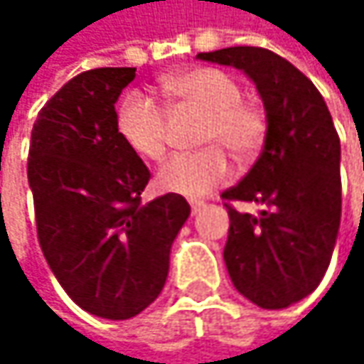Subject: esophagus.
<instances>
[{
    "instance_id": "1",
    "label": "esophagus",
    "mask_w": 364,
    "mask_h": 364,
    "mask_svg": "<svg viewBox=\"0 0 364 364\" xmlns=\"http://www.w3.org/2000/svg\"><path fill=\"white\" fill-rule=\"evenodd\" d=\"M189 204H191V215H198L204 208V202H198V200H191Z\"/></svg>"
}]
</instances>
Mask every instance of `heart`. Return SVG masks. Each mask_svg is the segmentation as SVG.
I'll use <instances>...</instances> for the list:
<instances>
[{"instance_id": "heart-1", "label": "heart", "mask_w": 364, "mask_h": 364, "mask_svg": "<svg viewBox=\"0 0 364 364\" xmlns=\"http://www.w3.org/2000/svg\"><path fill=\"white\" fill-rule=\"evenodd\" d=\"M164 90L177 111L204 115L196 154L171 158L156 175L160 191L204 198L232 177L228 149L238 160L259 154L267 134V117L259 105L245 101L242 84L228 71L196 67L164 80ZM117 132L145 160H162L168 151V111L143 92H130L117 109Z\"/></svg>"}]
</instances>
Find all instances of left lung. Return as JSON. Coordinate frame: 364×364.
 Here are the masks:
<instances>
[{"instance_id": "1", "label": "left lung", "mask_w": 364, "mask_h": 364, "mask_svg": "<svg viewBox=\"0 0 364 364\" xmlns=\"http://www.w3.org/2000/svg\"><path fill=\"white\" fill-rule=\"evenodd\" d=\"M198 58L242 69L265 107L267 134L249 175L221 193L230 213L223 259L240 295L289 308L323 280L341 219L339 136L323 95L272 50L234 46ZM230 201H257L255 218Z\"/></svg>"}]
</instances>
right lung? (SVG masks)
<instances>
[{
    "label": "right lung",
    "instance_id": "1",
    "mask_svg": "<svg viewBox=\"0 0 364 364\" xmlns=\"http://www.w3.org/2000/svg\"><path fill=\"white\" fill-rule=\"evenodd\" d=\"M134 71L101 67L69 80L37 113L27 162L37 240L52 274L82 310L109 321L156 301L189 217L177 193L141 204L151 175L119 136L115 113Z\"/></svg>",
    "mask_w": 364,
    "mask_h": 364
}]
</instances>
